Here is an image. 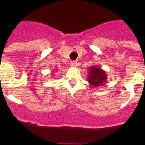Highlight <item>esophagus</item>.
<instances>
[{"mask_svg": "<svg viewBox=\"0 0 145 145\" xmlns=\"http://www.w3.org/2000/svg\"><path fill=\"white\" fill-rule=\"evenodd\" d=\"M77 64H78V63H77V61H70V66H71V67H76Z\"/></svg>", "mask_w": 145, "mask_h": 145, "instance_id": "obj_1", "label": "esophagus"}]
</instances>
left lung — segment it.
<instances>
[{"label":"left lung","instance_id":"left-lung-1","mask_svg":"<svg viewBox=\"0 0 145 145\" xmlns=\"http://www.w3.org/2000/svg\"><path fill=\"white\" fill-rule=\"evenodd\" d=\"M88 83L93 87H99L107 82V75L106 72L98 66H92L88 69Z\"/></svg>","mask_w":145,"mask_h":145}]
</instances>
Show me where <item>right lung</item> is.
Listing matches in <instances>:
<instances>
[{"mask_svg":"<svg viewBox=\"0 0 145 145\" xmlns=\"http://www.w3.org/2000/svg\"><path fill=\"white\" fill-rule=\"evenodd\" d=\"M52 74H53V73H52Z\"/></svg>","mask_w":145,"mask_h":145,"instance_id":"obj_1","label":"right lung"}]
</instances>
